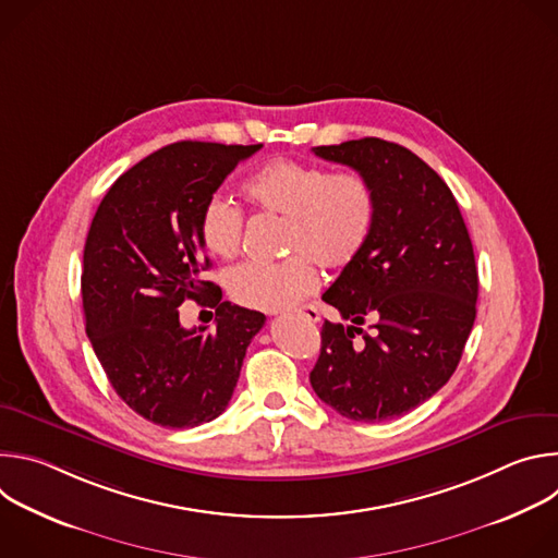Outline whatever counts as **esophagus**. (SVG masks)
<instances>
[{
	"label": "esophagus",
	"instance_id": "34e87169",
	"mask_svg": "<svg viewBox=\"0 0 558 558\" xmlns=\"http://www.w3.org/2000/svg\"><path fill=\"white\" fill-rule=\"evenodd\" d=\"M300 317H304V320H308V323H317L320 320V313H317V308L313 306V304H306V306H300L298 311H295Z\"/></svg>",
	"mask_w": 558,
	"mask_h": 558
}]
</instances>
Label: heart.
I'll return each mask as SVG.
<instances>
[{
  "label": "heart",
  "instance_id": "b5f03b06",
  "mask_svg": "<svg viewBox=\"0 0 558 558\" xmlns=\"http://www.w3.org/2000/svg\"><path fill=\"white\" fill-rule=\"evenodd\" d=\"M245 196L260 211L287 218L282 263L250 260L227 276L229 295L252 308L280 311L298 304L317 287L313 263L338 271L366 250L377 201L368 179L355 170L331 172L315 163L278 158L254 172ZM245 218L229 201L214 196L201 214V238L207 252L231 258L241 250Z\"/></svg>",
  "mask_w": 558,
  "mask_h": 558
}]
</instances>
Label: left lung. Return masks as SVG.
<instances>
[{"label":"left lung","instance_id":"1","mask_svg":"<svg viewBox=\"0 0 558 558\" xmlns=\"http://www.w3.org/2000/svg\"><path fill=\"white\" fill-rule=\"evenodd\" d=\"M364 174L377 214L362 256L323 300L351 325H323L308 379L353 422H388L433 397L454 373L476 315L470 235L450 187L411 149L375 136L313 147ZM373 319L371 332L359 327Z\"/></svg>","mask_w":558,"mask_h":558}]
</instances>
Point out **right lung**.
I'll list each match as a JSON object with an SVG mask.
<instances>
[{
    "label": "right lung",
    "instance_id": "right-lung-1",
    "mask_svg": "<svg viewBox=\"0 0 558 558\" xmlns=\"http://www.w3.org/2000/svg\"><path fill=\"white\" fill-rule=\"evenodd\" d=\"M260 147H161L114 181L93 218L82 271L86 333L117 395L151 424L194 428L216 420L265 325L260 311L222 302L220 289L201 278L209 269L203 207ZM205 296L217 308V329L183 330L178 306Z\"/></svg>",
    "mask_w": 558,
    "mask_h": 558
}]
</instances>
